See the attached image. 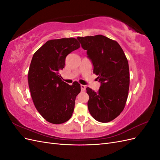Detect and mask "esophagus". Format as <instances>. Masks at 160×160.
<instances>
[{"label":"esophagus","mask_w":160,"mask_h":160,"mask_svg":"<svg viewBox=\"0 0 160 160\" xmlns=\"http://www.w3.org/2000/svg\"><path fill=\"white\" fill-rule=\"evenodd\" d=\"M85 89H86L85 85H81V91H84L85 90Z\"/></svg>","instance_id":"obj_1"}]
</instances>
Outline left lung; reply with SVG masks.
<instances>
[{
	"instance_id": "8db88e82",
	"label": "left lung",
	"mask_w": 160,
	"mask_h": 160,
	"mask_svg": "<svg viewBox=\"0 0 160 160\" xmlns=\"http://www.w3.org/2000/svg\"><path fill=\"white\" fill-rule=\"evenodd\" d=\"M77 40L87 51L101 83L98 92L86 89L89 113L98 122H109L119 115L126 103L129 88L128 59L119 43L107 37H78Z\"/></svg>"
}]
</instances>
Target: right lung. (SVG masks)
I'll return each mask as SVG.
<instances>
[{
    "label": "right lung",
    "instance_id": "obj_1",
    "mask_svg": "<svg viewBox=\"0 0 160 160\" xmlns=\"http://www.w3.org/2000/svg\"><path fill=\"white\" fill-rule=\"evenodd\" d=\"M79 47L75 38L53 39L47 41L32 56L28 73L31 98L38 113L51 123H65L73 113L80 84L66 83L59 71L64 68L66 57Z\"/></svg>",
    "mask_w": 160,
    "mask_h": 160
}]
</instances>
